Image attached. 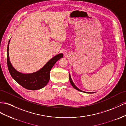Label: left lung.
<instances>
[{
    "mask_svg": "<svg viewBox=\"0 0 126 126\" xmlns=\"http://www.w3.org/2000/svg\"><path fill=\"white\" fill-rule=\"evenodd\" d=\"M69 80H70V83H71V85H72V87H73L75 89L77 90H78V91H80V92H84V93H94V92H85V91H82V90H81L80 89H79L77 87V86L75 85V84L74 83V82H73L72 80L71 77V75H70V74H69Z\"/></svg>",
    "mask_w": 126,
    "mask_h": 126,
    "instance_id": "1",
    "label": "left lung"
}]
</instances>
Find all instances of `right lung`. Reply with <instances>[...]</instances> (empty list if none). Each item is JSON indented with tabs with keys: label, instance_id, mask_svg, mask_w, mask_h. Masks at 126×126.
Here are the masks:
<instances>
[{
	"label": "right lung",
	"instance_id": "right-lung-1",
	"mask_svg": "<svg viewBox=\"0 0 126 126\" xmlns=\"http://www.w3.org/2000/svg\"><path fill=\"white\" fill-rule=\"evenodd\" d=\"M9 39L7 47V65L9 73L12 78L18 83L25 89L31 90H37L44 88L49 82L50 71L57 61L63 56V53H60L49 60L40 70L32 73H23L17 71L10 62L9 56Z\"/></svg>",
	"mask_w": 126,
	"mask_h": 126
}]
</instances>
